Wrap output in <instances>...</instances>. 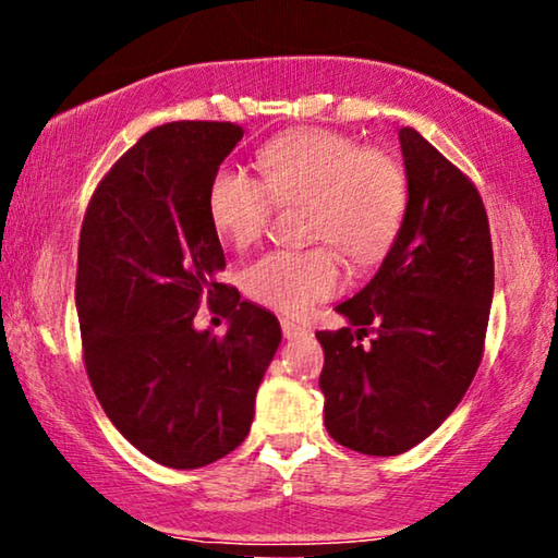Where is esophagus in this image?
<instances>
[{"instance_id":"obj_1","label":"esophagus","mask_w":558,"mask_h":558,"mask_svg":"<svg viewBox=\"0 0 558 558\" xmlns=\"http://www.w3.org/2000/svg\"><path fill=\"white\" fill-rule=\"evenodd\" d=\"M281 333H284V339H299V337H306L308 327L291 322V319H281Z\"/></svg>"}]
</instances>
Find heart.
<instances>
[{
    "instance_id": "b5f03b06",
    "label": "heart",
    "mask_w": 558,
    "mask_h": 558,
    "mask_svg": "<svg viewBox=\"0 0 558 558\" xmlns=\"http://www.w3.org/2000/svg\"><path fill=\"white\" fill-rule=\"evenodd\" d=\"M262 179L225 165L214 171L207 211L219 236L246 250L267 234L277 204L308 202V236L319 246L271 252L244 271L254 302L304 316L344 284V262L374 264L397 242L409 207L404 167L381 149L322 126L274 136L259 151ZM333 243L338 245L332 246Z\"/></svg>"
}]
</instances>
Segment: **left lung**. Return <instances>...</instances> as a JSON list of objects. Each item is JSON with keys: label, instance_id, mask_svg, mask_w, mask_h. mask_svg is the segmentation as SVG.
I'll list each match as a JSON object with an SVG mask.
<instances>
[{"label": "left lung", "instance_id": "8db88e82", "mask_svg": "<svg viewBox=\"0 0 558 558\" xmlns=\"http://www.w3.org/2000/svg\"><path fill=\"white\" fill-rule=\"evenodd\" d=\"M409 179L404 225L368 284L337 306L349 327L316 331L333 441L397 457L441 426L484 356L494 252L482 196L411 126L399 130ZM375 337L361 341L367 331Z\"/></svg>", "mask_w": 558, "mask_h": 558}]
</instances>
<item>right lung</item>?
I'll return each mask as SVG.
<instances>
[{
  "mask_svg": "<svg viewBox=\"0 0 558 558\" xmlns=\"http://www.w3.org/2000/svg\"><path fill=\"white\" fill-rule=\"evenodd\" d=\"M242 136L231 122L157 126L107 171L82 221L84 366L109 422L161 466H207L246 439L281 341L277 316L219 281L207 192ZM202 303L230 316L225 338L193 329Z\"/></svg>",
  "mask_w": 558,
  "mask_h": 558,
  "instance_id": "1",
  "label": "right lung"
}]
</instances>
